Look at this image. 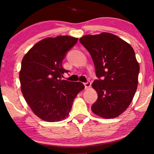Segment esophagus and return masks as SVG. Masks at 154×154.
Wrapping results in <instances>:
<instances>
[{
	"mask_svg": "<svg viewBox=\"0 0 154 154\" xmlns=\"http://www.w3.org/2000/svg\"><path fill=\"white\" fill-rule=\"evenodd\" d=\"M84 85H85V88H89L91 86V83L90 81H87L86 83H84Z\"/></svg>",
	"mask_w": 154,
	"mask_h": 154,
	"instance_id": "obj_1",
	"label": "esophagus"
}]
</instances>
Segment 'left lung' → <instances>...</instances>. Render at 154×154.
I'll list each match as a JSON object with an SVG mask.
<instances>
[{
	"label": "left lung",
	"instance_id": "obj_1",
	"mask_svg": "<svg viewBox=\"0 0 154 154\" xmlns=\"http://www.w3.org/2000/svg\"><path fill=\"white\" fill-rule=\"evenodd\" d=\"M90 52L95 67L92 87L97 100L92 112L105 119H113L125 111L137 88L140 65L131 45L109 33L86 35L79 39Z\"/></svg>",
	"mask_w": 154,
	"mask_h": 154
}]
</instances>
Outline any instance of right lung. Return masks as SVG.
<instances>
[{"instance_id":"1","label":"right lung","mask_w":154,"mask_h":154,"mask_svg":"<svg viewBox=\"0 0 154 154\" xmlns=\"http://www.w3.org/2000/svg\"><path fill=\"white\" fill-rule=\"evenodd\" d=\"M78 38L60 35L35 44L25 54L20 72L21 90L33 112L48 122L64 119L73 101L85 87L81 82L62 80L68 73L62 61Z\"/></svg>"}]
</instances>
